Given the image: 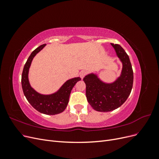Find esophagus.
Returning a JSON list of instances; mask_svg holds the SVG:
<instances>
[{
	"instance_id": "1",
	"label": "esophagus",
	"mask_w": 159,
	"mask_h": 159,
	"mask_svg": "<svg viewBox=\"0 0 159 159\" xmlns=\"http://www.w3.org/2000/svg\"><path fill=\"white\" fill-rule=\"evenodd\" d=\"M86 75V71H85V70H82V71H80V77L81 78H84V76Z\"/></svg>"
}]
</instances>
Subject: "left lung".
I'll return each instance as SVG.
<instances>
[{"label":"left lung","mask_w":159,"mask_h":159,"mask_svg":"<svg viewBox=\"0 0 159 159\" xmlns=\"http://www.w3.org/2000/svg\"><path fill=\"white\" fill-rule=\"evenodd\" d=\"M123 63L119 78L112 84H105L95 74L85 76L86 98L93 109L100 112H109L117 109L125 102L133 88V71L129 56L119 44H111Z\"/></svg>","instance_id":"obj_1"}]
</instances>
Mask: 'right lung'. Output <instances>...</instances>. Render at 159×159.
<instances>
[{
  "mask_svg": "<svg viewBox=\"0 0 159 159\" xmlns=\"http://www.w3.org/2000/svg\"><path fill=\"white\" fill-rule=\"evenodd\" d=\"M46 44H42L34 50L24 66L22 74V88L28 102L40 113L46 115H56L63 112L69 102L70 95L75 84L81 80L80 78H74L68 80L57 92L51 95H42L34 89L28 81V71L31 62L37 53Z\"/></svg>",
  "mask_w": 159,
  "mask_h": 159,
  "instance_id": "add662e5",
  "label": "right lung"
}]
</instances>
